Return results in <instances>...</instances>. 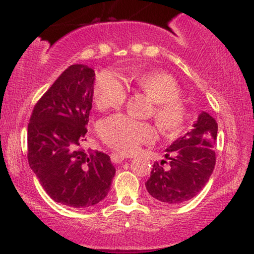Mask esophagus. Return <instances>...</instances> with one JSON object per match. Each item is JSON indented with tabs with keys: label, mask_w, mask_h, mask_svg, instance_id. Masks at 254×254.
<instances>
[{
	"label": "esophagus",
	"mask_w": 254,
	"mask_h": 254,
	"mask_svg": "<svg viewBox=\"0 0 254 254\" xmlns=\"http://www.w3.org/2000/svg\"><path fill=\"white\" fill-rule=\"evenodd\" d=\"M125 159H127V156L123 155V154H118V153L111 154V161H112L113 164H121V162H123Z\"/></svg>",
	"instance_id": "esophagus-1"
}]
</instances>
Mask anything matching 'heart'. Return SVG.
Returning <instances> with one entry per match:
<instances>
[{
    "label": "heart",
    "instance_id": "obj_1",
    "mask_svg": "<svg viewBox=\"0 0 254 254\" xmlns=\"http://www.w3.org/2000/svg\"><path fill=\"white\" fill-rule=\"evenodd\" d=\"M133 82L155 105L154 118L162 132L177 135L183 130L186 110L178 99L179 84L171 75L162 71L137 74ZM127 99V87L121 76L113 70L99 75L94 87V100L99 109L119 107ZM101 137L107 144L123 153H135L142 144L155 141L156 133L149 124L139 123L124 115L111 116L101 123Z\"/></svg>",
    "mask_w": 254,
    "mask_h": 254
}]
</instances>
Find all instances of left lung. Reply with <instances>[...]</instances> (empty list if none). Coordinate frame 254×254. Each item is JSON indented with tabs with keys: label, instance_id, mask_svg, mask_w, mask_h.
I'll return each mask as SVG.
<instances>
[{
	"label": "left lung",
	"instance_id": "8db88e82",
	"mask_svg": "<svg viewBox=\"0 0 254 254\" xmlns=\"http://www.w3.org/2000/svg\"><path fill=\"white\" fill-rule=\"evenodd\" d=\"M217 123L208 112L199 113L192 129L166 149L165 160L155 162L145 183L149 194L165 204H180L199 193L214 171Z\"/></svg>",
	"mask_w": 254,
	"mask_h": 254
}]
</instances>
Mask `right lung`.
<instances>
[{"mask_svg":"<svg viewBox=\"0 0 254 254\" xmlns=\"http://www.w3.org/2000/svg\"><path fill=\"white\" fill-rule=\"evenodd\" d=\"M95 72L84 64L65 69L32 112L27 130L28 164L55 202L76 209L95 205L109 193L116 174L107 154L86 153Z\"/></svg>","mask_w":254,"mask_h":254,"instance_id":"obj_1","label":"right lung"}]
</instances>
